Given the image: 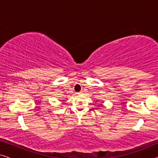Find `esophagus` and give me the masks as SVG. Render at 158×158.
<instances>
[{"mask_svg":"<svg viewBox=\"0 0 158 158\" xmlns=\"http://www.w3.org/2000/svg\"><path fill=\"white\" fill-rule=\"evenodd\" d=\"M77 94H78V95H81V94H83V92H82V91H81V92H78V93H77Z\"/></svg>","mask_w":158,"mask_h":158,"instance_id":"1","label":"esophagus"}]
</instances>
